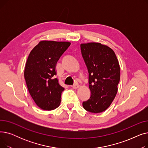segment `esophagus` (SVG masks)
Segmentation results:
<instances>
[{
    "label": "esophagus",
    "mask_w": 148,
    "mask_h": 148,
    "mask_svg": "<svg viewBox=\"0 0 148 148\" xmlns=\"http://www.w3.org/2000/svg\"><path fill=\"white\" fill-rule=\"evenodd\" d=\"M79 86H80L79 84L78 83H75L74 85H73L72 88H73V89H77V88H79Z\"/></svg>",
    "instance_id": "1"
}]
</instances>
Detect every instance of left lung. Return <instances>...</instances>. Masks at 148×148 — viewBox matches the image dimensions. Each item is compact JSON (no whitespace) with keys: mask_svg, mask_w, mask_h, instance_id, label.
Masks as SVG:
<instances>
[{"mask_svg":"<svg viewBox=\"0 0 148 148\" xmlns=\"http://www.w3.org/2000/svg\"><path fill=\"white\" fill-rule=\"evenodd\" d=\"M83 58L89 72L90 98L83 103L85 110L99 113L110 106L118 92L120 66L115 53L99 42L80 44Z\"/></svg>","mask_w":148,"mask_h":148,"instance_id":"8db88e82","label":"left lung"}]
</instances>
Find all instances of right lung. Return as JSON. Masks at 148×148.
Segmentation results:
<instances>
[{
	"label": "right lung",
	"mask_w": 148,
	"mask_h": 148,
	"mask_svg": "<svg viewBox=\"0 0 148 148\" xmlns=\"http://www.w3.org/2000/svg\"><path fill=\"white\" fill-rule=\"evenodd\" d=\"M71 42L41 41L31 50L27 58L25 79L30 94L36 104L44 110H52L60 103L62 92L56 74L57 62Z\"/></svg>",
	"instance_id": "add662e5"
}]
</instances>
